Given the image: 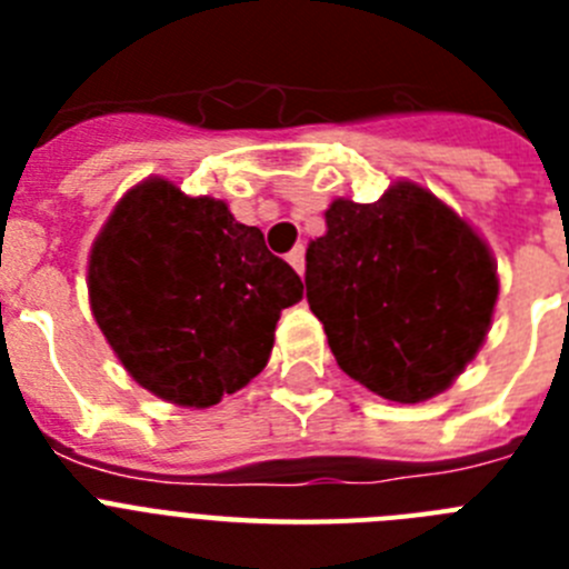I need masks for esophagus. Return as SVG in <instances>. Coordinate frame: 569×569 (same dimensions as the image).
Returning a JSON list of instances; mask_svg holds the SVG:
<instances>
[{
  "label": "esophagus",
  "instance_id": "esophagus-1",
  "mask_svg": "<svg viewBox=\"0 0 569 569\" xmlns=\"http://www.w3.org/2000/svg\"><path fill=\"white\" fill-rule=\"evenodd\" d=\"M288 261L296 268V273L305 276V244H299V248H293L288 253Z\"/></svg>",
  "mask_w": 569,
  "mask_h": 569
}]
</instances>
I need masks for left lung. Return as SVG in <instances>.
I'll list each match as a JSON object with an SVG mask.
<instances>
[{"instance_id":"8db88e82","label":"left lung","mask_w":569,"mask_h":569,"mask_svg":"<svg viewBox=\"0 0 569 569\" xmlns=\"http://www.w3.org/2000/svg\"><path fill=\"white\" fill-rule=\"evenodd\" d=\"M308 248V305L350 379L399 405L433 399L479 353L499 299L487 241L413 182L336 199Z\"/></svg>"}]
</instances>
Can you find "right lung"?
Returning <instances> with one entry per match:
<instances>
[{
	"mask_svg": "<svg viewBox=\"0 0 569 569\" xmlns=\"http://www.w3.org/2000/svg\"><path fill=\"white\" fill-rule=\"evenodd\" d=\"M301 290L259 228L156 176L122 196L88 259L90 310L113 353L182 407L216 405L259 376Z\"/></svg>",
	"mask_w": 569,
	"mask_h": 569,
	"instance_id": "add662e5",
	"label": "right lung"
}]
</instances>
